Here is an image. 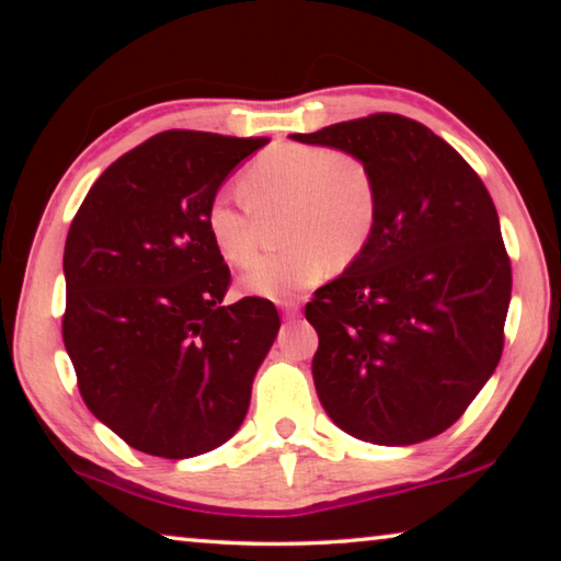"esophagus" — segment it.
<instances>
[{
  "mask_svg": "<svg viewBox=\"0 0 561 561\" xmlns=\"http://www.w3.org/2000/svg\"><path fill=\"white\" fill-rule=\"evenodd\" d=\"M282 309H284V314H287L289 319L299 314V304L297 301H284Z\"/></svg>",
  "mask_w": 561,
  "mask_h": 561,
  "instance_id": "1",
  "label": "esophagus"
}]
</instances>
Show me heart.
I'll return each mask as SVG.
<instances>
[{"label":"heart","mask_w":561,"mask_h":561,"mask_svg":"<svg viewBox=\"0 0 561 561\" xmlns=\"http://www.w3.org/2000/svg\"><path fill=\"white\" fill-rule=\"evenodd\" d=\"M240 190L247 203L215 197L207 232L220 257L247 267L257 254L260 215H282L287 250L254 262L242 277L244 291L287 299L311 287L334 264L346 270L371 244L381 195L364 158L324 146L277 144L250 160Z\"/></svg>","instance_id":"b5f03b06"}]
</instances>
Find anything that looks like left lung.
<instances>
[{"mask_svg":"<svg viewBox=\"0 0 561 561\" xmlns=\"http://www.w3.org/2000/svg\"><path fill=\"white\" fill-rule=\"evenodd\" d=\"M291 138L364 158L381 195L371 244L304 309L319 401L358 440L435 438L505 346L512 270L495 203L458 150L398 113Z\"/></svg>","mask_w":561,"mask_h":561,"instance_id":"8db88e82","label":"left lung"}]
</instances>
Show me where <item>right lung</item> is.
<instances>
[{
  "label": "right lung",
  "mask_w": 561,
  "mask_h": 561,
  "mask_svg": "<svg viewBox=\"0 0 561 561\" xmlns=\"http://www.w3.org/2000/svg\"><path fill=\"white\" fill-rule=\"evenodd\" d=\"M270 138L165 130L111 163L64 247V346L89 411L168 460L240 428L279 331L274 304L222 307L230 267L207 232L225 178Z\"/></svg>",
  "instance_id": "add662e5"
}]
</instances>
